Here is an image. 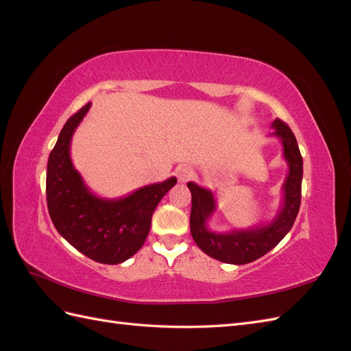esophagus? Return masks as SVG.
Wrapping results in <instances>:
<instances>
[{
  "label": "esophagus",
  "instance_id": "34e87169",
  "mask_svg": "<svg viewBox=\"0 0 351 351\" xmlns=\"http://www.w3.org/2000/svg\"><path fill=\"white\" fill-rule=\"evenodd\" d=\"M176 174H177V178H178L180 183H187L189 180L193 177V171L189 167H186V165L184 167H180L177 169Z\"/></svg>",
  "mask_w": 351,
  "mask_h": 351
}]
</instances>
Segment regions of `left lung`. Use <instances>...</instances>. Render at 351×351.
Returning a JSON list of instances; mask_svg holds the SVG:
<instances>
[{
	"instance_id": "left-lung-1",
	"label": "left lung",
	"mask_w": 351,
	"mask_h": 351,
	"mask_svg": "<svg viewBox=\"0 0 351 351\" xmlns=\"http://www.w3.org/2000/svg\"><path fill=\"white\" fill-rule=\"evenodd\" d=\"M274 132L271 136L278 137L282 145V155L289 173L282 183V202L268 224H261L246 230H231L227 232H215L208 228V221L217 210L214 193L196 183H187L192 193V212H190V232L202 252L217 261L244 265L262 258L272 250L287 236L299 214L302 199L303 158L299 151L291 129L280 119L271 124Z\"/></svg>"
}]
</instances>
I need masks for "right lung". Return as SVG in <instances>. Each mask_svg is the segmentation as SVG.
I'll return each mask as SVG.
<instances>
[{"label":"right lung","mask_w":351,"mask_h":351,"mask_svg":"<svg viewBox=\"0 0 351 351\" xmlns=\"http://www.w3.org/2000/svg\"><path fill=\"white\" fill-rule=\"evenodd\" d=\"M89 110L90 102L70 117L49 154L47 204L52 224L74 249L92 261L117 265L143 246L154 210L177 178L115 199L92 193L70 156L73 134Z\"/></svg>","instance_id":"add662e5"}]
</instances>
